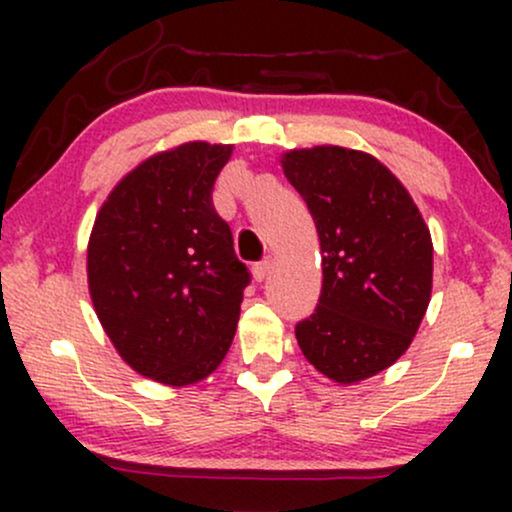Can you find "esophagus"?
Instances as JSON below:
<instances>
[{
	"label": "esophagus",
	"instance_id": "34e87169",
	"mask_svg": "<svg viewBox=\"0 0 512 512\" xmlns=\"http://www.w3.org/2000/svg\"><path fill=\"white\" fill-rule=\"evenodd\" d=\"M269 269H272V262H269V260H262V262L252 264V276H255V281L267 279Z\"/></svg>",
	"mask_w": 512,
	"mask_h": 512
}]
</instances>
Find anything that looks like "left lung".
<instances>
[{
    "instance_id": "obj_1",
    "label": "left lung",
    "mask_w": 512,
    "mask_h": 512,
    "mask_svg": "<svg viewBox=\"0 0 512 512\" xmlns=\"http://www.w3.org/2000/svg\"><path fill=\"white\" fill-rule=\"evenodd\" d=\"M322 250L317 308L296 325L303 356L337 383L370 378L409 349L431 301L433 245L402 182L342 146L284 156Z\"/></svg>"
}]
</instances>
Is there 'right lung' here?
Returning a JSON list of instances; mask_svg holds the SVG:
<instances>
[{
  "label": "right lung",
  "mask_w": 512,
  "mask_h": 512,
  "mask_svg": "<svg viewBox=\"0 0 512 512\" xmlns=\"http://www.w3.org/2000/svg\"><path fill=\"white\" fill-rule=\"evenodd\" d=\"M228 158L231 146L207 142L149 158L93 223V308L120 356L158 383L207 378L236 334L250 269L211 199Z\"/></svg>",
  "instance_id": "right-lung-1"
}]
</instances>
